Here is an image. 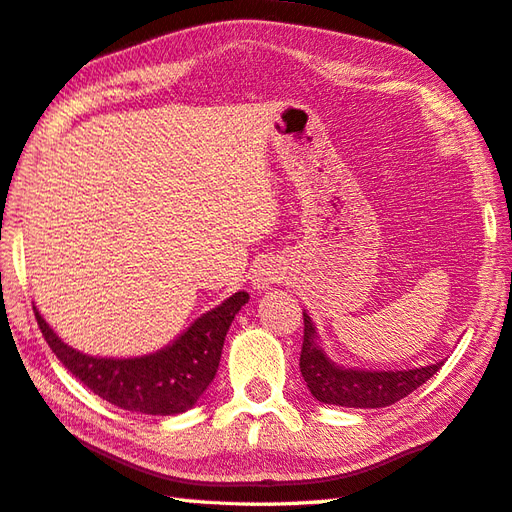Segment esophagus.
Listing matches in <instances>:
<instances>
[{"instance_id":"esophagus-1","label":"esophagus","mask_w":512,"mask_h":512,"mask_svg":"<svg viewBox=\"0 0 512 512\" xmlns=\"http://www.w3.org/2000/svg\"><path fill=\"white\" fill-rule=\"evenodd\" d=\"M282 279V268H279L275 262H262L257 266V273H255V284L257 288H268L270 284H275Z\"/></svg>"}]
</instances>
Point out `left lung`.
Returning a JSON list of instances; mask_svg holds the SVG:
<instances>
[{"instance_id": "8db88e82", "label": "left lung", "mask_w": 512, "mask_h": 512, "mask_svg": "<svg viewBox=\"0 0 512 512\" xmlns=\"http://www.w3.org/2000/svg\"><path fill=\"white\" fill-rule=\"evenodd\" d=\"M315 326L304 313V342L299 368L315 399L324 404L348 408H384L399 402L433 377L444 362L413 370H384L368 373L335 366L315 342Z\"/></svg>"}]
</instances>
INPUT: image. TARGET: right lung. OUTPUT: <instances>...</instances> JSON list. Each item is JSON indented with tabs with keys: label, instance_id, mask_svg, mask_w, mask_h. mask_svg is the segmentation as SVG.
<instances>
[{
	"label": "right lung",
	"instance_id": "add662e5",
	"mask_svg": "<svg viewBox=\"0 0 512 512\" xmlns=\"http://www.w3.org/2000/svg\"><path fill=\"white\" fill-rule=\"evenodd\" d=\"M248 293H235L208 310L186 333L159 353L135 359H99L59 339L35 310L48 346L79 382L106 402L146 415H177L193 408L217 373L224 339Z\"/></svg>",
	"mask_w": 512,
	"mask_h": 512
}]
</instances>
